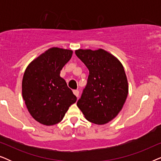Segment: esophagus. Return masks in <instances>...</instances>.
Listing matches in <instances>:
<instances>
[{"label":"esophagus","mask_w":161,"mask_h":161,"mask_svg":"<svg viewBox=\"0 0 161 161\" xmlns=\"http://www.w3.org/2000/svg\"><path fill=\"white\" fill-rule=\"evenodd\" d=\"M73 93H74L75 95L77 97H78V96H79V91H78V90H74Z\"/></svg>","instance_id":"1"}]
</instances>
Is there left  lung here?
<instances>
[{"mask_svg":"<svg viewBox=\"0 0 161 161\" xmlns=\"http://www.w3.org/2000/svg\"><path fill=\"white\" fill-rule=\"evenodd\" d=\"M75 54L89 70L87 85L77 105L88 121L106 124L118 115L128 94L124 67L103 49H79Z\"/></svg>","mask_w":161,"mask_h":161,"instance_id":"1","label":"left lung"}]
</instances>
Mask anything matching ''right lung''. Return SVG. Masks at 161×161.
<instances>
[{"instance_id":"right-lung-1","label":"right lung","mask_w":161,"mask_h":161,"mask_svg":"<svg viewBox=\"0 0 161 161\" xmlns=\"http://www.w3.org/2000/svg\"><path fill=\"white\" fill-rule=\"evenodd\" d=\"M72 56L71 50L51 47L33 60L24 72L23 100L31 115L40 124H58L76 102V96L60 76Z\"/></svg>"}]
</instances>
